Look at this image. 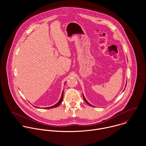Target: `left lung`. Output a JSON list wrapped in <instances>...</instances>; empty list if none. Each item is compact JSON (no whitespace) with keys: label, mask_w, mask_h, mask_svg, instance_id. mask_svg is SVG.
Masks as SVG:
<instances>
[{"label":"left lung","mask_w":146,"mask_h":146,"mask_svg":"<svg viewBox=\"0 0 146 146\" xmlns=\"http://www.w3.org/2000/svg\"><path fill=\"white\" fill-rule=\"evenodd\" d=\"M125 87H126V86H125ZM83 98H84V101H85V102H86V104H89V106H92V107H94V106H93V105H92V104H89V102H88V101H86V99H85V97H84V94H83Z\"/></svg>","instance_id":"1"}]
</instances>
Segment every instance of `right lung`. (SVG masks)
Here are the masks:
<instances>
[{
	"instance_id": "1",
	"label": "right lung",
	"mask_w": 146,
	"mask_h": 146,
	"mask_svg": "<svg viewBox=\"0 0 146 146\" xmlns=\"http://www.w3.org/2000/svg\"><path fill=\"white\" fill-rule=\"evenodd\" d=\"M66 83V82H65ZM64 83V84H65ZM63 90L62 91V95H61V98L60 100H59V101L56 104L52 106H50L49 107H45V108H40L39 107H36V106H35V107H37V108H44V109H50V108H55V107H57V106H58L60 104H61V103L62 102L63 100Z\"/></svg>"
}]
</instances>
